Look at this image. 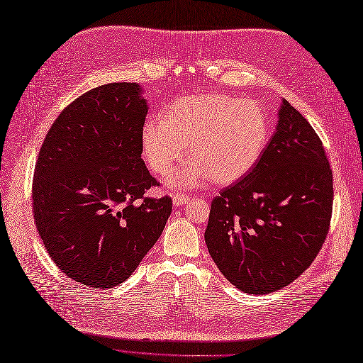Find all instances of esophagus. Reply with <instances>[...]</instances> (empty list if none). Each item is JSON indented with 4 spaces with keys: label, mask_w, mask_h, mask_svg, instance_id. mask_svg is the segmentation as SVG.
Here are the masks:
<instances>
[{
    "label": "esophagus",
    "mask_w": 363,
    "mask_h": 363,
    "mask_svg": "<svg viewBox=\"0 0 363 363\" xmlns=\"http://www.w3.org/2000/svg\"><path fill=\"white\" fill-rule=\"evenodd\" d=\"M189 199H191V196L186 195V194H180V192H177V194L172 195V203H174L176 206H182V205H184Z\"/></svg>",
    "instance_id": "34e87169"
}]
</instances>
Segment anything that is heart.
<instances>
[{"instance_id": "1", "label": "heart", "mask_w": 363, "mask_h": 363, "mask_svg": "<svg viewBox=\"0 0 363 363\" xmlns=\"http://www.w3.org/2000/svg\"><path fill=\"white\" fill-rule=\"evenodd\" d=\"M269 137L264 109L255 101L224 93L194 94L176 100L164 118L143 125L142 147L149 167L165 176L184 155L167 183L179 189L206 179L230 184L247 176L260 160Z\"/></svg>"}]
</instances>
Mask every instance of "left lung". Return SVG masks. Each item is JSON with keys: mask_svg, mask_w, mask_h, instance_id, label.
Masks as SVG:
<instances>
[{"mask_svg": "<svg viewBox=\"0 0 363 363\" xmlns=\"http://www.w3.org/2000/svg\"><path fill=\"white\" fill-rule=\"evenodd\" d=\"M333 202V169L322 140L284 99L276 133L260 160L213 199L206 247L240 291H278L319 254Z\"/></svg>", "mask_w": 363, "mask_h": 363, "instance_id": "left-lung-1", "label": "left lung"}]
</instances>
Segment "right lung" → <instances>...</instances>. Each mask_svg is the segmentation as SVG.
<instances>
[{"mask_svg": "<svg viewBox=\"0 0 363 363\" xmlns=\"http://www.w3.org/2000/svg\"><path fill=\"white\" fill-rule=\"evenodd\" d=\"M147 105L130 82L100 85L67 105L48 130L32 180L33 221L56 266L91 288L128 279L161 236L168 195L142 160Z\"/></svg>", "mask_w": 363, "mask_h": 363, "instance_id": "right-lung-1", "label": "right lung"}]
</instances>
